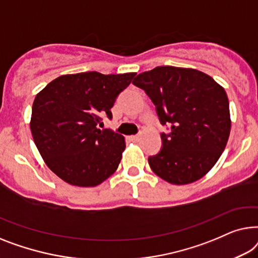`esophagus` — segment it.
I'll return each instance as SVG.
<instances>
[{"mask_svg":"<svg viewBox=\"0 0 258 258\" xmlns=\"http://www.w3.org/2000/svg\"><path fill=\"white\" fill-rule=\"evenodd\" d=\"M131 140L134 141V143L139 141L140 140V134H137V136H132V137H131Z\"/></svg>","mask_w":258,"mask_h":258,"instance_id":"esophagus-1","label":"esophagus"}]
</instances>
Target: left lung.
Masks as SVG:
<instances>
[{
    "mask_svg": "<svg viewBox=\"0 0 258 258\" xmlns=\"http://www.w3.org/2000/svg\"><path fill=\"white\" fill-rule=\"evenodd\" d=\"M132 83L153 101L161 124L170 125L169 133H161V151L148 158L152 170L173 184L205 176L229 138L224 89L201 71L169 65L143 72Z\"/></svg>",
    "mask_w": 258,
    "mask_h": 258,
    "instance_id": "1",
    "label": "left lung"
}]
</instances>
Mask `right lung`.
I'll list each match as a JSON object with an SVG mask.
<instances>
[{
  "mask_svg": "<svg viewBox=\"0 0 258 258\" xmlns=\"http://www.w3.org/2000/svg\"><path fill=\"white\" fill-rule=\"evenodd\" d=\"M136 74L97 71L60 76L36 96L30 130L46 166L65 182L100 184L117 170L126 144L121 134L99 130L101 117L112 118L119 93Z\"/></svg>",
  "mask_w": 258,
  "mask_h": 258,
  "instance_id": "obj_1",
  "label": "right lung"
}]
</instances>
